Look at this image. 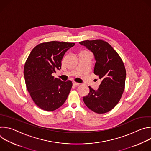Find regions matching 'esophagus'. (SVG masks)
<instances>
[{
    "mask_svg": "<svg viewBox=\"0 0 151 151\" xmlns=\"http://www.w3.org/2000/svg\"><path fill=\"white\" fill-rule=\"evenodd\" d=\"M73 85L74 86H76V87H77V86H79L80 85V83H77V82H73Z\"/></svg>",
    "mask_w": 151,
    "mask_h": 151,
    "instance_id": "34e87169",
    "label": "esophagus"
}]
</instances>
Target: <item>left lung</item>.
<instances>
[{"label":"left lung","mask_w":151,"mask_h":151,"mask_svg":"<svg viewBox=\"0 0 151 151\" xmlns=\"http://www.w3.org/2000/svg\"><path fill=\"white\" fill-rule=\"evenodd\" d=\"M79 43L93 52L96 60L94 73L101 81L97 90L89 87L90 93L83 100L95 113L108 112L118 103L125 88L126 70L124 63L106 41L99 39Z\"/></svg>","instance_id":"1"}]
</instances>
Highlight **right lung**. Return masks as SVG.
Instances as JSON below:
<instances>
[{"instance_id": "add662e5", "label": "right lung", "mask_w": 151, "mask_h": 151, "mask_svg": "<svg viewBox=\"0 0 151 151\" xmlns=\"http://www.w3.org/2000/svg\"><path fill=\"white\" fill-rule=\"evenodd\" d=\"M75 43L50 41L36 45L24 64L26 87L34 103L40 109L54 111L66 100L72 82L55 78L52 73L61 68L65 52Z\"/></svg>"}]
</instances>
